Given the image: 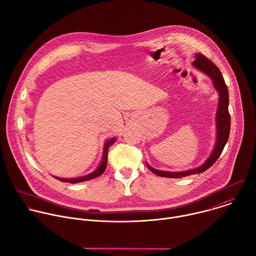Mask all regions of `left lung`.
I'll list each match as a JSON object with an SVG mask.
<instances>
[{
  "label": "left lung",
  "instance_id": "1",
  "mask_svg": "<svg viewBox=\"0 0 256 256\" xmlns=\"http://www.w3.org/2000/svg\"><path fill=\"white\" fill-rule=\"evenodd\" d=\"M193 66L208 75L212 80L214 88L219 94V102H218V108H217V114H216V126H217V140L215 144V148L208 158V160L200 166L188 170L185 172H166V171H158L152 168L150 166H148L150 171H152L154 174L164 177V178H183L189 175L194 174H200L205 172L208 170L220 156L230 134V114L228 112V104H229V94L227 85L225 84L224 78L222 76V73L220 72L219 68L208 58H206L203 54L197 53L195 55V60L193 62Z\"/></svg>",
  "mask_w": 256,
  "mask_h": 256
}]
</instances>
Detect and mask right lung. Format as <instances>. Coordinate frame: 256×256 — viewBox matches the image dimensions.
<instances>
[{"instance_id":"1","label":"right lung","mask_w":256,"mask_h":256,"mask_svg":"<svg viewBox=\"0 0 256 256\" xmlns=\"http://www.w3.org/2000/svg\"><path fill=\"white\" fill-rule=\"evenodd\" d=\"M116 142V138H112L110 140H108V142H106L104 144V156H102V162L100 164V166L94 172H92V174H88L86 176L83 177H78V178H73V179H64V178H59V177H54L57 180L61 181V182H66V183H71V184H76V183H80V182H84V181H88L94 178L100 177L102 174H104V172L106 171V164H108V148L110 146L114 144V142Z\"/></svg>"}]
</instances>
